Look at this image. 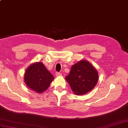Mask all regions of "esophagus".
Returning <instances> with one entry per match:
<instances>
[{
    "mask_svg": "<svg viewBox=\"0 0 128 128\" xmlns=\"http://www.w3.org/2000/svg\"><path fill=\"white\" fill-rule=\"evenodd\" d=\"M61 75H62L61 73H60V72H56V76H60Z\"/></svg>",
    "mask_w": 128,
    "mask_h": 128,
    "instance_id": "34e87169",
    "label": "esophagus"
}]
</instances>
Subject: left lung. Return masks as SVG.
Masks as SVG:
<instances>
[{
  "label": "left lung",
  "mask_w": 128,
  "mask_h": 128,
  "mask_svg": "<svg viewBox=\"0 0 128 128\" xmlns=\"http://www.w3.org/2000/svg\"><path fill=\"white\" fill-rule=\"evenodd\" d=\"M66 80L76 94L81 95L93 89L98 80L96 69L88 61L82 60L74 64Z\"/></svg>",
  "instance_id": "obj_1"
}]
</instances>
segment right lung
<instances>
[{
    "instance_id": "add662e5",
    "label": "right lung",
    "mask_w": 128,
    "mask_h": 128,
    "mask_svg": "<svg viewBox=\"0 0 128 128\" xmlns=\"http://www.w3.org/2000/svg\"><path fill=\"white\" fill-rule=\"evenodd\" d=\"M53 79V76L42 62L31 64L26 70L24 76L26 85L39 94L45 91Z\"/></svg>"
}]
</instances>
